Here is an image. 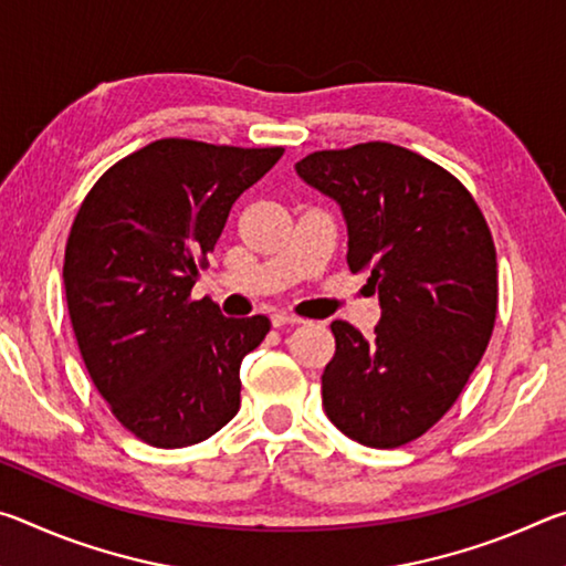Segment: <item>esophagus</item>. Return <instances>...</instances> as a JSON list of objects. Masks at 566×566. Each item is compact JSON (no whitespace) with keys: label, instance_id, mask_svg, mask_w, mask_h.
Instances as JSON below:
<instances>
[{"label":"esophagus","instance_id":"esophagus-1","mask_svg":"<svg viewBox=\"0 0 566 566\" xmlns=\"http://www.w3.org/2000/svg\"><path fill=\"white\" fill-rule=\"evenodd\" d=\"M272 324L274 327H286V324H304V319L302 317H296V314H290V312H276V314H272Z\"/></svg>","mask_w":566,"mask_h":566}]
</instances>
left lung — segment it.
I'll list each match as a JSON object with an SVG mask.
<instances>
[{
    "instance_id": "left-lung-1",
    "label": "left lung",
    "mask_w": 566,
    "mask_h": 566,
    "mask_svg": "<svg viewBox=\"0 0 566 566\" xmlns=\"http://www.w3.org/2000/svg\"><path fill=\"white\" fill-rule=\"evenodd\" d=\"M339 205L349 270L369 272L381 317L337 342L322 405L354 442L391 449L444 417L490 344L496 252L472 195L447 169L389 142L314 151L294 165Z\"/></svg>"
}]
</instances>
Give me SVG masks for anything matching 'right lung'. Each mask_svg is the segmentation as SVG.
Masks as SVG:
<instances>
[{"instance_id": "add662e5", "label": "right lung", "mask_w": 566, "mask_h": 566, "mask_svg": "<svg viewBox=\"0 0 566 566\" xmlns=\"http://www.w3.org/2000/svg\"><path fill=\"white\" fill-rule=\"evenodd\" d=\"M282 155L157 139L104 171L76 212L62 272L74 337L94 387L142 442H205L239 411V364L270 319L224 317L189 294L229 209Z\"/></svg>"}]
</instances>
